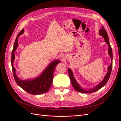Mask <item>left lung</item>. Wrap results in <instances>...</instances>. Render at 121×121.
I'll list each match as a JSON object with an SVG mask.
<instances>
[{"mask_svg": "<svg viewBox=\"0 0 121 121\" xmlns=\"http://www.w3.org/2000/svg\"><path fill=\"white\" fill-rule=\"evenodd\" d=\"M99 35L101 36H103L104 38L105 42L107 43L108 45V52L109 56H110L111 58V64L109 65V66L108 67V72L107 73V74H106V75L104 77V80H102V81H101L100 83H99L98 85H97L96 86L92 88V89H91L89 90H84L82 89L79 84L76 81V80L74 78V76H73V74L72 71L71 70V69H69V68L68 69V72H69V78H70L71 81L72 83V85L74 87V88L76 90L78 91V92H81V93H91L95 92L99 89H100L102 87H103L108 82V80L110 77V76L111 74V72H112V48L111 47V46L110 45V43L108 41V35L107 32L105 31V29L104 26H102L101 28L100 29V30H99Z\"/></svg>", "mask_w": 121, "mask_h": 121, "instance_id": "1", "label": "left lung"}]
</instances>
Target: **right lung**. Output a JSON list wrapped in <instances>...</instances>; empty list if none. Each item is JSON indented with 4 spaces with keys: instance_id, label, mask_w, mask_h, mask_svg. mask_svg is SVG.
Returning a JSON list of instances; mask_svg holds the SVG:
<instances>
[{
    "instance_id": "right-lung-1",
    "label": "right lung",
    "mask_w": 121,
    "mask_h": 121,
    "mask_svg": "<svg viewBox=\"0 0 121 121\" xmlns=\"http://www.w3.org/2000/svg\"><path fill=\"white\" fill-rule=\"evenodd\" d=\"M24 32V29H23L18 34L17 36L15 42H14L13 49L12 52V58H11V63H12V70L14 80L17 84L22 88L26 91L28 93L33 95H39L47 92L49 90L52 85L53 73L56 65L60 63L58 60H54L52 63H50L48 67L46 68L42 74L37 78L34 80H26L23 81L19 79L16 74V69L14 68L13 65V61L14 60V52L16 50L18 46L17 38L19 36L22 34Z\"/></svg>"
}]
</instances>
